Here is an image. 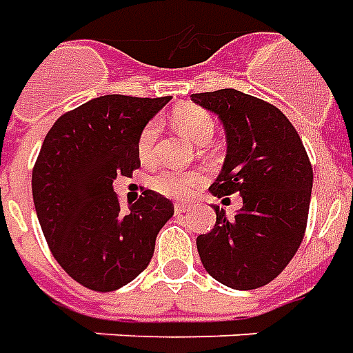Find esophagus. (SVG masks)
Returning <instances> with one entry per match:
<instances>
[{"mask_svg": "<svg viewBox=\"0 0 353 353\" xmlns=\"http://www.w3.org/2000/svg\"><path fill=\"white\" fill-rule=\"evenodd\" d=\"M174 210H176V212H187V210H189V207H187V205H179V203H177V205H174Z\"/></svg>", "mask_w": 353, "mask_h": 353, "instance_id": "obj_1", "label": "esophagus"}]
</instances>
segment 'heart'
I'll return each instance as SVG.
<instances>
[{"label":"heart","instance_id":"heart-1","mask_svg":"<svg viewBox=\"0 0 353 353\" xmlns=\"http://www.w3.org/2000/svg\"><path fill=\"white\" fill-rule=\"evenodd\" d=\"M172 119L176 127L185 133L189 139L195 143H207L214 133V121L208 116L203 108L199 106H179L172 114ZM158 139V123L148 121L137 141V152L143 162H150L154 158V145ZM203 174L201 172H179V170H164L152 179V187L160 195H166L170 199H185L191 195L196 187L203 183Z\"/></svg>","mask_w":353,"mask_h":353}]
</instances>
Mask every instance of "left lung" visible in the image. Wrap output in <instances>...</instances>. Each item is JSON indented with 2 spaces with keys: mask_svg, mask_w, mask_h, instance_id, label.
Here are the masks:
<instances>
[{
  "mask_svg": "<svg viewBox=\"0 0 353 353\" xmlns=\"http://www.w3.org/2000/svg\"><path fill=\"white\" fill-rule=\"evenodd\" d=\"M191 100L216 114L226 131V160L210 193L243 199L234 218L212 205L216 224L196 237L201 263L228 288L265 286L288 267L305 234L313 189L307 152L288 117L261 98L222 88Z\"/></svg>",
  "mask_w": 353,
  "mask_h": 353,
  "instance_id": "obj_1",
  "label": "left lung"
}]
</instances>
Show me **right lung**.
I'll list each match as a JSON object with an SVG mask.
<instances>
[{"label":"right lung","mask_w":353,"mask_h":353,"mask_svg":"<svg viewBox=\"0 0 353 353\" xmlns=\"http://www.w3.org/2000/svg\"><path fill=\"white\" fill-rule=\"evenodd\" d=\"M172 100L106 94L67 112L48 131L32 170V199L59 267L94 292H114L150 263L172 201L146 189L121 210L117 176L141 166V129Z\"/></svg>","instance_id":"1"}]
</instances>
